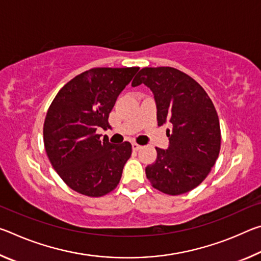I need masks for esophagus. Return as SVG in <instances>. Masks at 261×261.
Masks as SVG:
<instances>
[{
	"instance_id": "1",
	"label": "esophagus",
	"mask_w": 261,
	"mask_h": 261,
	"mask_svg": "<svg viewBox=\"0 0 261 261\" xmlns=\"http://www.w3.org/2000/svg\"><path fill=\"white\" fill-rule=\"evenodd\" d=\"M132 148H134V151H138V149L141 148V146L137 143H134V144H132Z\"/></svg>"
}]
</instances>
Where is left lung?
<instances>
[{
	"instance_id": "obj_1",
	"label": "left lung",
	"mask_w": 261,
	"mask_h": 261,
	"mask_svg": "<svg viewBox=\"0 0 261 261\" xmlns=\"http://www.w3.org/2000/svg\"><path fill=\"white\" fill-rule=\"evenodd\" d=\"M145 84L153 92L158 125L167 130L169 147H155L156 160L146 167L154 189L177 196L197 188L215 165L221 147L219 116L208 94L193 78L170 67L144 68L132 86Z\"/></svg>"
}]
</instances>
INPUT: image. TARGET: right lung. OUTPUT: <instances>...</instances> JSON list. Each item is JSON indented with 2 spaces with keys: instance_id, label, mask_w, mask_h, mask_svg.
<instances>
[{
  "instance_id": "1",
  "label": "right lung",
  "mask_w": 261,
  "mask_h": 261,
  "mask_svg": "<svg viewBox=\"0 0 261 261\" xmlns=\"http://www.w3.org/2000/svg\"><path fill=\"white\" fill-rule=\"evenodd\" d=\"M139 68H93L61 88L43 123V143L51 166L70 189L102 197L117 187L129 160V141L113 145L96 130H107L117 96Z\"/></svg>"
}]
</instances>
